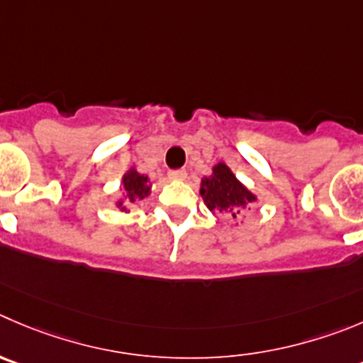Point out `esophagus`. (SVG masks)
<instances>
[{
	"instance_id": "obj_1",
	"label": "esophagus",
	"mask_w": 363,
	"mask_h": 363,
	"mask_svg": "<svg viewBox=\"0 0 363 363\" xmlns=\"http://www.w3.org/2000/svg\"><path fill=\"white\" fill-rule=\"evenodd\" d=\"M169 178L171 179H185L187 178V172L184 169H174V171H169Z\"/></svg>"
}]
</instances>
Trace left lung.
Wrapping results in <instances>:
<instances>
[{"label":"left lung","instance_id":"obj_1","mask_svg":"<svg viewBox=\"0 0 363 363\" xmlns=\"http://www.w3.org/2000/svg\"><path fill=\"white\" fill-rule=\"evenodd\" d=\"M201 196L212 212H230L233 217L240 216L244 206L257 199L233 176L226 164H217L213 167V174L203 179Z\"/></svg>","mask_w":363,"mask_h":363}]
</instances>
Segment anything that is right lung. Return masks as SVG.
Segmentation results:
<instances>
[{"instance_id":"obj_1","label":"right lung","mask_w":363,"mask_h":363,"mask_svg":"<svg viewBox=\"0 0 363 363\" xmlns=\"http://www.w3.org/2000/svg\"><path fill=\"white\" fill-rule=\"evenodd\" d=\"M123 194H124V201L117 203L123 212H126V208L130 205H137L139 201H143L144 198L150 196V185H147V176L139 174L137 171H130L124 174L123 178Z\"/></svg>"}]
</instances>
